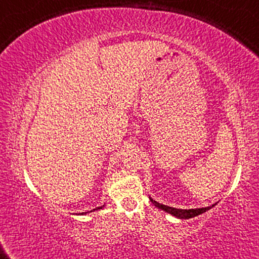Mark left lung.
<instances>
[{"instance_id":"left-lung-1","label":"left lung","mask_w":259,"mask_h":259,"mask_svg":"<svg viewBox=\"0 0 259 259\" xmlns=\"http://www.w3.org/2000/svg\"><path fill=\"white\" fill-rule=\"evenodd\" d=\"M152 203H153L155 206L160 208V210H164L166 212H168L169 214L175 215V217L179 218V219H190V218H193V217H197V215H199L201 213H204V212H206L210 210L214 206V205H217V203L211 205V206H207V207H201V208H189V210H183V208H176V207H171V206H166V205H162L160 203H158V201H155L150 198Z\"/></svg>"}]
</instances>
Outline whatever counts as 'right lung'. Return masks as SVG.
<instances>
[{
	"instance_id": "1",
	"label": "right lung",
	"mask_w": 259,
	"mask_h": 259,
	"mask_svg": "<svg viewBox=\"0 0 259 259\" xmlns=\"http://www.w3.org/2000/svg\"><path fill=\"white\" fill-rule=\"evenodd\" d=\"M105 206V205H102V206H100V207H97V208H94V210H92V211H95V210H100V208H102V207H104ZM91 211V212H92ZM86 213H88V212H82V213H81V214H86Z\"/></svg>"
}]
</instances>
